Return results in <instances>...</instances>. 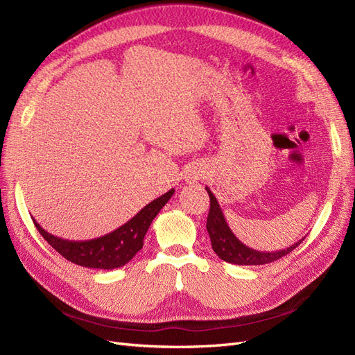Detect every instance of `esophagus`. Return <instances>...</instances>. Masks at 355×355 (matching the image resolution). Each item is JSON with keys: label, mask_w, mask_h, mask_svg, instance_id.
<instances>
[{"label": "esophagus", "mask_w": 355, "mask_h": 355, "mask_svg": "<svg viewBox=\"0 0 355 355\" xmlns=\"http://www.w3.org/2000/svg\"><path fill=\"white\" fill-rule=\"evenodd\" d=\"M204 176H206V168L201 166H192V168H189V171L187 173V182L194 184V182H198Z\"/></svg>", "instance_id": "esophagus-1"}]
</instances>
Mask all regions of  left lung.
I'll return each mask as SVG.
<instances>
[{
  "mask_svg": "<svg viewBox=\"0 0 355 355\" xmlns=\"http://www.w3.org/2000/svg\"><path fill=\"white\" fill-rule=\"evenodd\" d=\"M207 194L210 196V211L207 216V232L210 235V241L213 252L216 253L222 261L235 263V265H265L271 263L280 257L288 254L293 249L304 241L299 240L293 245L287 247L284 250L278 252H257L243 244L237 237H235L231 228L228 227L227 220H225L223 211L219 206L216 197L213 196V192L206 187Z\"/></svg>",
  "mask_w": 355,
  "mask_h": 355,
  "instance_id": "8db88e82",
  "label": "left lung"
}]
</instances>
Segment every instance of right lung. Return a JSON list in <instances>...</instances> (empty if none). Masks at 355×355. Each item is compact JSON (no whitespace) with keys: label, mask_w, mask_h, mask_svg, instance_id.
Instances as JSON below:
<instances>
[{"label":"right lung","mask_w":355,"mask_h":355,"mask_svg":"<svg viewBox=\"0 0 355 355\" xmlns=\"http://www.w3.org/2000/svg\"><path fill=\"white\" fill-rule=\"evenodd\" d=\"M173 194L175 189H170L164 196L146 204L136 216L121 225L120 228L93 240L71 241L60 239L49 234L35 219L32 220L44 240L69 262L85 268L115 270V268L124 266L128 261H132L133 256L142 249L149 225Z\"/></svg>","instance_id":"1"}]
</instances>
